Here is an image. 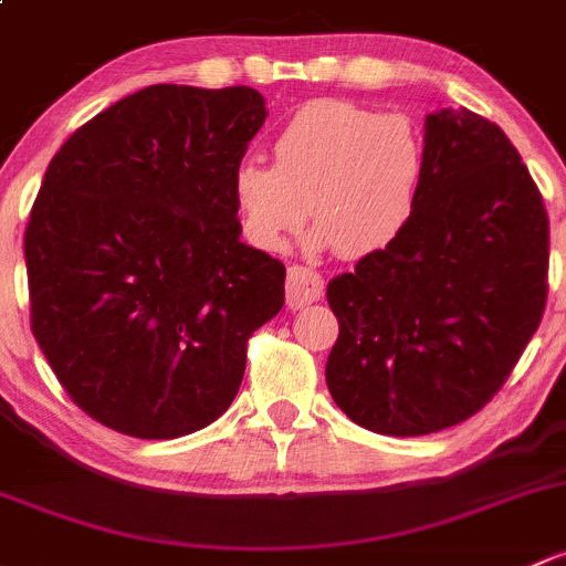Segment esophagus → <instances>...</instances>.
<instances>
[{
    "label": "esophagus",
    "instance_id": "obj_1",
    "mask_svg": "<svg viewBox=\"0 0 566 566\" xmlns=\"http://www.w3.org/2000/svg\"><path fill=\"white\" fill-rule=\"evenodd\" d=\"M324 296V277L318 275L313 266L294 264L289 266V275H285V302L289 307H305L311 302L322 300Z\"/></svg>",
    "mask_w": 566,
    "mask_h": 566
}]
</instances>
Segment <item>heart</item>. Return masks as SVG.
Here are the masks:
<instances>
[{
	"label": "heart",
	"mask_w": 566,
	"mask_h": 566,
	"mask_svg": "<svg viewBox=\"0 0 566 566\" xmlns=\"http://www.w3.org/2000/svg\"><path fill=\"white\" fill-rule=\"evenodd\" d=\"M428 153L403 114L348 101L305 103L272 142V166L242 160L231 177L240 226L261 250H281L311 209L313 248L343 259L384 250L413 218Z\"/></svg>",
	"instance_id": "obj_1"
}]
</instances>
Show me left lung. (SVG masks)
Wrapping results in <instances>:
<instances>
[{
	"label": "left lung",
	"instance_id": "left-lung-1",
	"mask_svg": "<svg viewBox=\"0 0 566 566\" xmlns=\"http://www.w3.org/2000/svg\"><path fill=\"white\" fill-rule=\"evenodd\" d=\"M424 153L403 234L326 285L340 324L326 387L384 436H428L480 411L547 300L545 203L504 130L441 108L424 119Z\"/></svg>",
	"mask_w": 566,
	"mask_h": 566
}]
</instances>
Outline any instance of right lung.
Masks as SVG:
<instances>
[{
    "label": "right lung",
    "mask_w": 566,
    "mask_h": 566,
    "mask_svg": "<svg viewBox=\"0 0 566 566\" xmlns=\"http://www.w3.org/2000/svg\"><path fill=\"white\" fill-rule=\"evenodd\" d=\"M266 119L250 86L155 84L81 125L23 234L32 335L78 409L136 439L207 428L285 266L240 242L231 177Z\"/></svg>",
    "instance_id": "add662e5"
}]
</instances>
